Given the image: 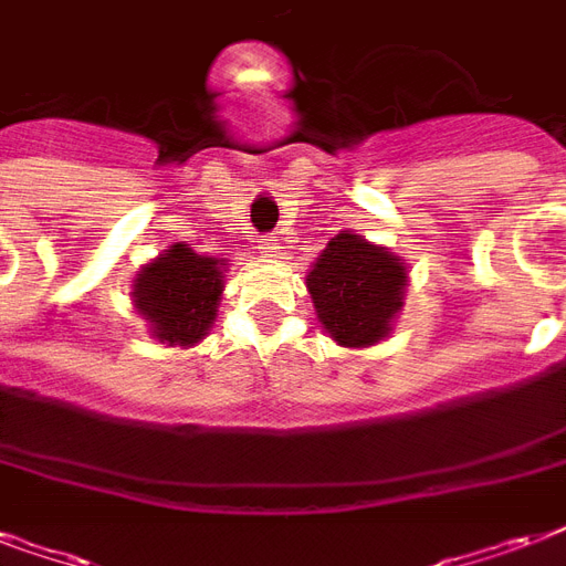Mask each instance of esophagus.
Returning <instances> with one entry per match:
<instances>
[{
    "label": "esophagus",
    "instance_id": "esophagus-1",
    "mask_svg": "<svg viewBox=\"0 0 566 566\" xmlns=\"http://www.w3.org/2000/svg\"><path fill=\"white\" fill-rule=\"evenodd\" d=\"M258 249H261L264 255H275V252H279V243H275V238H270V234H261V238H258Z\"/></svg>",
    "mask_w": 566,
    "mask_h": 566
}]
</instances>
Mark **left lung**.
<instances>
[{
  "label": "left lung",
  "instance_id": "obj_1",
  "mask_svg": "<svg viewBox=\"0 0 566 566\" xmlns=\"http://www.w3.org/2000/svg\"><path fill=\"white\" fill-rule=\"evenodd\" d=\"M408 273L399 258L358 234H337L308 273V293L328 335L344 346H370L402 308Z\"/></svg>",
  "mask_w": 566,
  "mask_h": 566
}]
</instances>
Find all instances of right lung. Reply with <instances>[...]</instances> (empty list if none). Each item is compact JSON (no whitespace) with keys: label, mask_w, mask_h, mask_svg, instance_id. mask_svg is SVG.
<instances>
[{"label":"right lung","mask_w":566,"mask_h":566,"mask_svg":"<svg viewBox=\"0 0 566 566\" xmlns=\"http://www.w3.org/2000/svg\"><path fill=\"white\" fill-rule=\"evenodd\" d=\"M220 293V261L176 243L137 275L135 308L153 323L155 337L188 346L208 335Z\"/></svg>","instance_id":"add662e5"}]
</instances>
